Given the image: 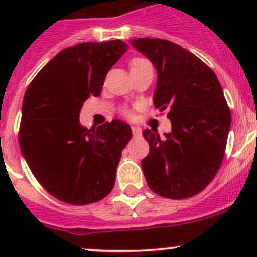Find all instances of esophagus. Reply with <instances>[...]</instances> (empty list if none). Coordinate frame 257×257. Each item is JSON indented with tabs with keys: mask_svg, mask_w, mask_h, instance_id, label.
<instances>
[{
	"mask_svg": "<svg viewBox=\"0 0 257 257\" xmlns=\"http://www.w3.org/2000/svg\"><path fill=\"white\" fill-rule=\"evenodd\" d=\"M132 132H133L134 138H138V137L142 136V131L141 128H138V126H132Z\"/></svg>",
	"mask_w": 257,
	"mask_h": 257,
	"instance_id": "obj_1",
	"label": "esophagus"
}]
</instances>
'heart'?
<instances>
[{
    "label": "heart",
    "mask_w": 257,
    "mask_h": 257,
    "mask_svg": "<svg viewBox=\"0 0 257 257\" xmlns=\"http://www.w3.org/2000/svg\"><path fill=\"white\" fill-rule=\"evenodd\" d=\"M144 68H152L149 62L143 58H136L131 62V71H136V69H144Z\"/></svg>",
    "instance_id": "1"
}]
</instances>
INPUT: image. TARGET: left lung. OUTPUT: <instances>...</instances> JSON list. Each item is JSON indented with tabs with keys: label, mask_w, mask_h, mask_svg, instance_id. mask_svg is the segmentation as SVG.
Returning a JSON list of instances; mask_svg holds the SVG:
<instances>
[{
	"label": "left lung",
	"mask_w": 257,
	"mask_h": 257,
	"mask_svg": "<svg viewBox=\"0 0 257 257\" xmlns=\"http://www.w3.org/2000/svg\"><path fill=\"white\" fill-rule=\"evenodd\" d=\"M157 69L153 102L168 109L172 132L144 129L149 154L142 160L148 186L168 199L196 195L214 179L224 159L231 114L219 79L200 58L160 38L131 40Z\"/></svg>",
	"instance_id": "left-lung-1"
}]
</instances>
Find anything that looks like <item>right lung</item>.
Returning a JSON list of instances; mask_svg holds the SVG:
<instances>
[{
	"label": "right lung",
	"mask_w": 257,
	"mask_h": 257,
	"mask_svg": "<svg viewBox=\"0 0 257 257\" xmlns=\"http://www.w3.org/2000/svg\"><path fill=\"white\" fill-rule=\"evenodd\" d=\"M128 48L114 40L63 49L26 90L21 152L41 185L58 200L85 205L112 191L131 126L115 119L88 131L79 114L88 98L100 94L108 71Z\"/></svg>",
	"instance_id": "1"
}]
</instances>
